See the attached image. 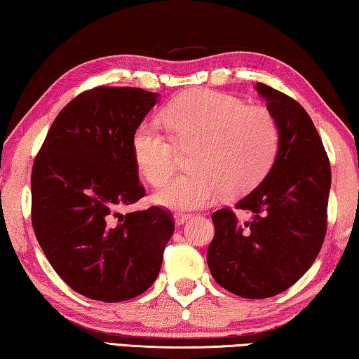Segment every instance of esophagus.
Masks as SVG:
<instances>
[{
    "label": "esophagus",
    "instance_id": "esophagus-1",
    "mask_svg": "<svg viewBox=\"0 0 359 359\" xmlns=\"http://www.w3.org/2000/svg\"><path fill=\"white\" fill-rule=\"evenodd\" d=\"M188 220H190V215L188 214H175L174 215V223L177 224V226H182V224L187 223Z\"/></svg>",
    "mask_w": 359,
    "mask_h": 359
}]
</instances>
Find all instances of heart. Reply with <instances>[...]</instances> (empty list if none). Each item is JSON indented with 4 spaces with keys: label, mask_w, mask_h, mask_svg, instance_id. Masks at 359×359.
Returning <instances> with one entry per match:
<instances>
[{
    "label": "heart",
    "mask_w": 359,
    "mask_h": 359,
    "mask_svg": "<svg viewBox=\"0 0 359 359\" xmlns=\"http://www.w3.org/2000/svg\"><path fill=\"white\" fill-rule=\"evenodd\" d=\"M171 135L154 120H145L133 135V155L151 185L171 175L180 145L191 149L188 168L154 193L160 208L188 212L215 204L224 191L247 193L269 171L278 149V128L272 115L248 107L234 96L190 90L165 111Z\"/></svg>",
    "instance_id": "obj_1"
}]
</instances>
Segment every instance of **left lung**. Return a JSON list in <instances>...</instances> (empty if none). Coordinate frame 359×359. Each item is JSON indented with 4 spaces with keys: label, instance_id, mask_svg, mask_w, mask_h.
<instances>
[{
    "label": "left lung",
    "instance_id": "1",
    "mask_svg": "<svg viewBox=\"0 0 359 359\" xmlns=\"http://www.w3.org/2000/svg\"><path fill=\"white\" fill-rule=\"evenodd\" d=\"M255 90L277 123V155L263 182L236 204L250 212V222H238L229 209L212 214L215 236L208 264L224 290L263 299L288 290L318 257L326 234L331 166L299 102L259 82Z\"/></svg>",
    "mask_w": 359,
    "mask_h": 359
}]
</instances>
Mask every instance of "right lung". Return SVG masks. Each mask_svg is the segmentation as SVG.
<instances>
[{"label": "right lung", "mask_w": 359, "mask_h": 359, "mask_svg": "<svg viewBox=\"0 0 359 359\" xmlns=\"http://www.w3.org/2000/svg\"><path fill=\"white\" fill-rule=\"evenodd\" d=\"M135 87H98L57 115L32 172V222L42 252L79 294L120 302L150 288L174 233L160 208L121 214L145 190L133 135L158 102Z\"/></svg>", "instance_id": "1"}]
</instances>
